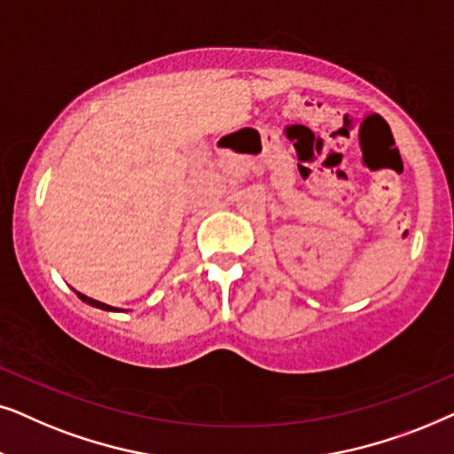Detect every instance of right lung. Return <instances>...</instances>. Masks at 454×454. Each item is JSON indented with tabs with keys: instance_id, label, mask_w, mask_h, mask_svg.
<instances>
[{
	"instance_id": "add662e5",
	"label": "right lung",
	"mask_w": 454,
	"mask_h": 454,
	"mask_svg": "<svg viewBox=\"0 0 454 454\" xmlns=\"http://www.w3.org/2000/svg\"><path fill=\"white\" fill-rule=\"evenodd\" d=\"M78 297H81L84 303H89V305H93V307H99V309H106V311H114V307H110V305H106V303H101V301H95V299H90V297H87V294H82V293H78Z\"/></svg>"
}]
</instances>
